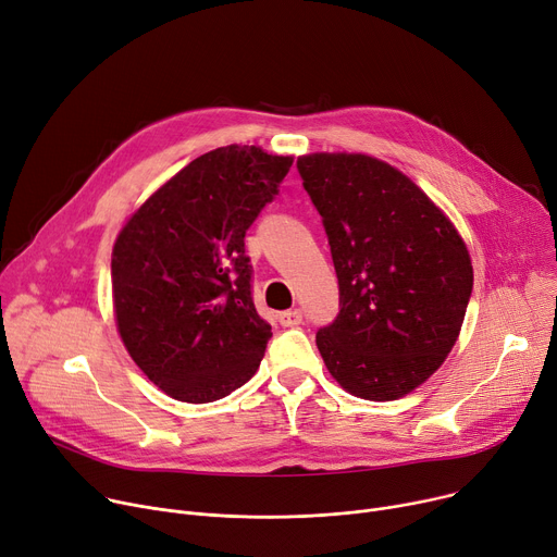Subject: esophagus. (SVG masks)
Here are the masks:
<instances>
[{"instance_id": "34e87169", "label": "esophagus", "mask_w": 557, "mask_h": 557, "mask_svg": "<svg viewBox=\"0 0 557 557\" xmlns=\"http://www.w3.org/2000/svg\"><path fill=\"white\" fill-rule=\"evenodd\" d=\"M301 321H304L301 310H285V312L278 314V323L283 327H296V325H301Z\"/></svg>"}]
</instances>
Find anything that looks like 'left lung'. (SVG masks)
Segmentation results:
<instances>
[{"instance_id":"8db88e82","label":"left lung","mask_w":557,"mask_h":557,"mask_svg":"<svg viewBox=\"0 0 557 557\" xmlns=\"http://www.w3.org/2000/svg\"><path fill=\"white\" fill-rule=\"evenodd\" d=\"M321 213L338 278V314L317 346L348 393L393 401L453 350L473 292L468 249L408 176L361 153L296 160Z\"/></svg>"}]
</instances>
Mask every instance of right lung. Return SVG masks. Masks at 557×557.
Instances as JSON below:
<instances>
[{
	"instance_id": "obj_1",
	"label": "right lung",
	"mask_w": 557,
	"mask_h": 557,
	"mask_svg": "<svg viewBox=\"0 0 557 557\" xmlns=\"http://www.w3.org/2000/svg\"><path fill=\"white\" fill-rule=\"evenodd\" d=\"M289 166L259 147L213 149L122 227L111 259L117 330L169 397L216 401L259 370L272 327L253 306L245 234Z\"/></svg>"
}]
</instances>
